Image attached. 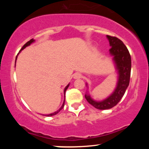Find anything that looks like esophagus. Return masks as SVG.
Listing matches in <instances>:
<instances>
[{"label": "esophagus", "instance_id": "esophagus-1", "mask_svg": "<svg viewBox=\"0 0 149 149\" xmlns=\"http://www.w3.org/2000/svg\"><path fill=\"white\" fill-rule=\"evenodd\" d=\"M73 78H74L75 79H80V78H82V75L79 73H75L74 76H73Z\"/></svg>", "mask_w": 149, "mask_h": 149}]
</instances>
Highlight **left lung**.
<instances>
[{
    "mask_svg": "<svg viewBox=\"0 0 149 149\" xmlns=\"http://www.w3.org/2000/svg\"><path fill=\"white\" fill-rule=\"evenodd\" d=\"M107 36L111 47L109 49L110 54L113 56V60L119 75L117 87L113 93L102 102H95L90 95H85L88 103L100 110H105L115 107L123 97L130 80L131 56L127 47L118 38L108 35Z\"/></svg>",
    "mask_w": 149,
    "mask_h": 149,
    "instance_id": "8db88e82",
    "label": "left lung"
}]
</instances>
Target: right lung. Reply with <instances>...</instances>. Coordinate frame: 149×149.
<instances>
[{
  "mask_svg": "<svg viewBox=\"0 0 149 149\" xmlns=\"http://www.w3.org/2000/svg\"><path fill=\"white\" fill-rule=\"evenodd\" d=\"M34 42V40H33V38H32V39H31V40H29V41H28V42H26V43H25V44H24V45H23V47H22L21 50H22V49H24L26 47H27V46H29V45H31V43H32V42ZM21 50H20V51H21ZM16 59H17V57H16ZM15 62H16V61H15ZM69 85H67V86H66V88H65V89H64V95H65V92H66V90H67V88H69ZM64 102H65V100L64 101V103H63V104H62V106H61V108H60V109H59V110H58V111H56V112L53 113H51V114H48V115H47V116H54V115H56V114H57V113H59V111H60L61 110V109H63V108H64Z\"/></svg>",
  "mask_w": 149,
  "mask_h": 149,
  "instance_id": "add662e5",
  "label": "right lung"
}]
</instances>
